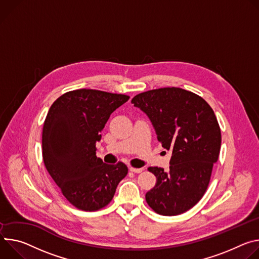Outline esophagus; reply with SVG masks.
<instances>
[{"mask_svg":"<svg viewBox=\"0 0 259 259\" xmlns=\"http://www.w3.org/2000/svg\"><path fill=\"white\" fill-rule=\"evenodd\" d=\"M130 170L131 171H133V173H137V174H139V173H141V171L143 170V168H138V167H130Z\"/></svg>","mask_w":259,"mask_h":259,"instance_id":"esophagus-1","label":"esophagus"}]
</instances>
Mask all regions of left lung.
I'll use <instances>...</instances> for the list:
<instances>
[{"label": "left lung", "mask_w": 259, "mask_h": 259, "mask_svg": "<svg viewBox=\"0 0 259 259\" xmlns=\"http://www.w3.org/2000/svg\"><path fill=\"white\" fill-rule=\"evenodd\" d=\"M132 103L148 115L158 142L171 151L167 173L148 167L156 184L146 202L157 214H182L204 196L219 157L221 131L215 113L202 97L179 88L141 93Z\"/></svg>", "instance_id": "left-lung-1"}]
</instances>
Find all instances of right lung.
I'll list each match as a JSON object with an SVG mask.
<instances>
[{"instance_id": "add662e5", "label": "right lung", "mask_w": 259, "mask_h": 259, "mask_svg": "<svg viewBox=\"0 0 259 259\" xmlns=\"http://www.w3.org/2000/svg\"><path fill=\"white\" fill-rule=\"evenodd\" d=\"M130 99L126 95L76 90L56 99L43 125L42 154L49 175L75 208L94 212L105 208L127 166L103 162L97 142L110 115Z\"/></svg>"}]
</instances>
